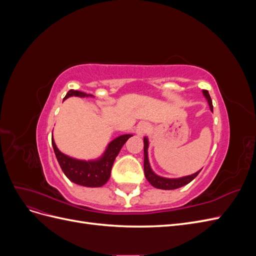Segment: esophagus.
<instances>
[{"label": "esophagus", "instance_id": "esophagus-1", "mask_svg": "<svg viewBox=\"0 0 256 256\" xmlns=\"http://www.w3.org/2000/svg\"><path fill=\"white\" fill-rule=\"evenodd\" d=\"M147 130H148V124L145 122H142L138 125L136 127V134L138 136H143L147 132Z\"/></svg>", "mask_w": 256, "mask_h": 256}]
</instances>
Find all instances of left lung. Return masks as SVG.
<instances>
[{
	"label": "left lung",
	"mask_w": 256,
	"mask_h": 256,
	"mask_svg": "<svg viewBox=\"0 0 256 256\" xmlns=\"http://www.w3.org/2000/svg\"><path fill=\"white\" fill-rule=\"evenodd\" d=\"M203 95L205 96L207 102L209 104V108L210 110L214 111L212 109V98L209 96V92L206 90H203ZM148 138L147 136L144 138V174L146 180H148V182L152 186V187L157 188V189H162V190H174L177 188L184 187L187 184H189L190 182H192L194 178L198 175V173L200 172V170L198 172H196L194 174L192 175H188V176H184V177H180V178H166V177H161L159 175H157L154 173L150 164V160H148Z\"/></svg>",
	"instance_id": "1"
}]
</instances>
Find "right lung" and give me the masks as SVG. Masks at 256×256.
<instances>
[{"label": "right lung", "mask_w": 256, "mask_h": 256, "mask_svg": "<svg viewBox=\"0 0 256 256\" xmlns=\"http://www.w3.org/2000/svg\"><path fill=\"white\" fill-rule=\"evenodd\" d=\"M72 96L76 97H94L92 95L79 90H69L65 98L67 99ZM132 134H122L115 138L113 141L108 144L104 152L95 160H80L60 152L56 147L54 138L52 136V146L56 152V159L60 164L62 171L67 176L69 180L72 182L83 186V187H102L111 176V168L114 164L115 158L118 157L122 145L127 142Z\"/></svg>", "instance_id": "obj_1"}]
</instances>
